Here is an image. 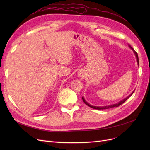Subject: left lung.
<instances>
[{
  "mask_svg": "<svg viewBox=\"0 0 150 150\" xmlns=\"http://www.w3.org/2000/svg\"><path fill=\"white\" fill-rule=\"evenodd\" d=\"M128 46H129V47L130 49H132V51H133V52H134V55H135V56H136V58H137V63H138V65L139 66V59H138V54H137V52H136V51H134V50L132 47H131V46H130L129 44H128ZM134 91H133L132 93H131V94H129L128 96H127L126 98H125V99H122V100L120 101V102H118L117 103L113 104H111V105L106 106H93V105H91L90 104H89L87 101H86L85 100L83 96L82 99H83V101H84V103L86 104V105H88V106H89V107H91V108H93V109H95V110H105V109H110V108H114V107H118L119 106L121 105V104H122V103H124L127 100V99H128L131 96V95H132V94H133Z\"/></svg>",
  "mask_w": 150,
  "mask_h": 150,
  "instance_id": "1",
  "label": "left lung"
}]
</instances>
